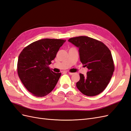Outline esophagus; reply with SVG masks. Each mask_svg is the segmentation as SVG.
Instances as JSON below:
<instances>
[{
    "label": "esophagus",
    "mask_w": 131,
    "mask_h": 131,
    "mask_svg": "<svg viewBox=\"0 0 131 131\" xmlns=\"http://www.w3.org/2000/svg\"><path fill=\"white\" fill-rule=\"evenodd\" d=\"M69 73V74H70V75H73L74 73H70V72H69L68 73Z\"/></svg>",
    "instance_id": "34e87169"
}]
</instances>
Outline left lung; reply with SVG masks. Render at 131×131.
Masks as SVG:
<instances>
[{
  "label": "left lung",
  "instance_id": "8db88e82",
  "mask_svg": "<svg viewBox=\"0 0 131 131\" xmlns=\"http://www.w3.org/2000/svg\"><path fill=\"white\" fill-rule=\"evenodd\" d=\"M68 41L79 48L80 61L88 68L87 75L80 74L78 90L88 96H94L108 86L114 71L112 53L104 43L86 36L70 38Z\"/></svg>",
  "mask_w": 131,
  "mask_h": 131
}]
</instances>
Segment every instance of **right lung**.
Instances as JSON below:
<instances>
[{"label":"right lung","mask_w":131,"mask_h":131,"mask_svg":"<svg viewBox=\"0 0 131 131\" xmlns=\"http://www.w3.org/2000/svg\"><path fill=\"white\" fill-rule=\"evenodd\" d=\"M66 40L43 39L23 49L17 62L18 77L27 90L34 96L43 97L52 91L61 73L51 70L49 66Z\"/></svg>","instance_id":"1"}]
</instances>
